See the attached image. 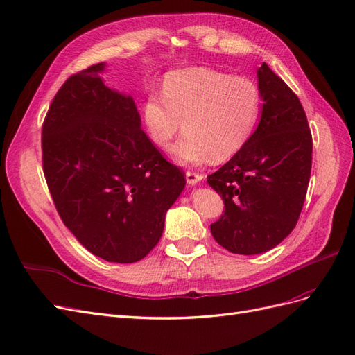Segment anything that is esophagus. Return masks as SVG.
<instances>
[{
    "label": "esophagus",
    "instance_id": "esophagus-1",
    "mask_svg": "<svg viewBox=\"0 0 355 355\" xmlns=\"http://www.w3.org/2000/svg\"><path fill=\"white\" fill-rule=\"evenodd\" d=\"M185 176H187V182H188L189 185H196L202 179L201 175H198L197 171H192V170H188L187 173H185Z\"/></svg>",
    "mask_w": 355,
    "mask_h": 355
}]
</instances>
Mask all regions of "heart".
I'll return each mask as SVG.
<instances>
[{
  "mask_svg": "<svg viewBox=\"0 0 355 355\" xmlns=\"http://www.w3.org/2000/svg\"><path fill=\"white\" fill-rule=\"evenodd\" d=\"M262 114V92L249 77L209 68H187L166 75L163 94L151 92L142 118L151 141L175 148L180 164H201L210 158L234 157L250 141Z\"/></svg>",
  "mask_w": 355,
  "mask_h": 355,
  "instance_id": "heart-1",
  "label": "heart"
}]
</instances>
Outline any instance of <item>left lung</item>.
<instances>
[{"label":"left lung","instance_id":"left-lung-1","mask_svg":"<svg viewBox=\"0 0 355 355\" xmlns=\"http://www.w3.org/2000/svg\"><path fill=\"white\" fill-rule=\"evenodd\" d=\"M257 80L259 125L241 151L207 176L225 204L211 235L239 254L271 250L293 231L313 166V136L297 96L265 62Z\"/></svg>","mask_w":355,"mask_h":355}]
</instances>
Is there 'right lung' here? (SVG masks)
Wrapping results in <instances>:
<instances>
[{
	"instance_id": "right-lung-1",
	"label": "right lung",
	"mask_w": 355,
	"mask_h": 355,
	"mask_svg": "<svg viewBox=\"0 0 355 355\" xmlns=\"http://www.w3.org/2000/svg\"><path fill=\"white\" fill-rule=\"evenodd\" d=\"M105 63L62 84L42 123V170L62 222L108 262L144 259L161 239L166 211L185 187L141 128L130 96L106 87Z\"/></svg>"
}]
</instances>
